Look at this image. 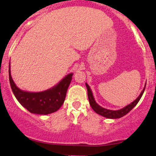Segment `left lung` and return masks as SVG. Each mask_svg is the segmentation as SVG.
Listing matches in <instances>:
<instances>
[{
  "label": "left lung",
  "mask_w": 156,
  "mask_h": 156,
  "mask_svg": "<svg viewBox=\"0 0 156 156\" xmlns=\"http://www.w3.org/2000/svg\"><path fill=\"white\" fill-rule=\"evenodd\" d=\"M86 87L87 88V92H88V98L89 101V104H90L91 107H92L93 110L97 114H100V115L103 116V117L109 118V119H117V118H120L123 116H125V114H128V112H130L134 108L136 105L137 104L138 102L139 101V100L141 99V96H142L143 93L144 92V89H145V87H144V89L142 90V92H141V94H139V96L133 102H132L129 105H126V106L124 107L123 108L119 109V110L117 111H113V110H109V109H106L101 107V105H99L98 103H96L95 101H94V98L93 97L92 90H91L89 86L86 83Z\"/></svg>",
  "instance_id": "left-lung-1"
}]
</instances>
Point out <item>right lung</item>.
<instances>
[{"label": "right lung", "mask_w": 156, "mask_h": 156, "mask_svg": "<svg viewBox=\"0 0 156 156\" xmlns=\"http://www.w3.org/2000/svg\"><path fill=\"white\" fill-rule=\"evenodd\" d=\"M73 73L68 74L53 88L40 92H28L21 90L12 80L9 67V76L12 92L19 103L32 114H48L61 108L64 103Z\"/></svg>", "instance_id": "add662e5"}]
</instances>
